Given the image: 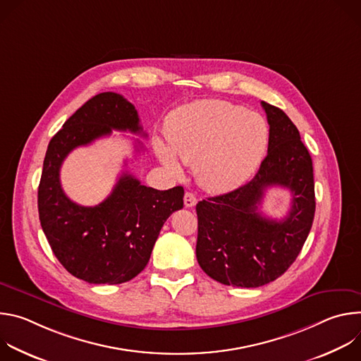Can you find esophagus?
Returning a JSON list of instances; mask_svg holds the SVG:
<instances>
[{
    "mask_svg": "<svg viewBox=\"0 0 361 361\" xmlns=\"http://www.w3.org/2000/svg\"><path fill=\"white\" fill-rule=\"evenodd\" d=\"M197 204V197L192 194V192H185L184 194V205L187 209H190V207H194V205Z\"/></svg>",
    "mask_w": 361,
    "mask_h": 361,
    "instance_id": "obj_1",
    "label": "esophagus"
}]
</instances>
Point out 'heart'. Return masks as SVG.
<instances>
[{
  "instance_id": "obj_1",
  "label": "heart",
  "mask_w": 361,
  "mask_h": 361,
  "mask_svg": "<svg viewBox=\"0 0 361 361\" xmlns=\"http://www.w3.org/2000/svg\"><path fill=\"white\" fill-rule=\"evenodd\" d=\"M170 147L156 141L160 160L173 173L180 159L194 169L207 191L224 192L241 185L262 163L269 142L266 120L221 99H200L178 109L167 121Z\"/></svg>"
}]
</instances>
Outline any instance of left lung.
Here are the masks:
<instances>
[{
  "instance_id": "left-lung-1",
  "label": "left lung",
  "mask_w": 361,
  "mask_h": 361,
  "mask_svg": "<svg viewBox=\"0 0 361 361\" xmlns=\"http://www.w3.org/2000/svg\"><path fill=\"white\" fill-rule=\"evenodd\" d=\"M270 126L269 151L244 185L198 201L197 262L213 280L235 287L274 281L294 263L312 230L316 197L313 161L300 133L283 110L262 101ZM292 191V209L283 220L258 212L269 186Z\"/></svg>"
}]
</instances>
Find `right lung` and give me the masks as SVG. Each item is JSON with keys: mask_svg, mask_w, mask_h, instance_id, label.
I'll list each match as a JSON object with an SVG mask.
<instances>
[{"mask_svg": "<svg viewBox=\"0 0 361 361\" xmlns=\"http://www.w3.org/2000/svg\"><path fill=\"white\" fill-rule=\"evenodd\" d=\"M113 130L145 137L130 101L117 92L97 94L51 138L38 185V214L51 250L70 274L91 284H121L140 274L163 224L183 209L181 185L160 191L142 185L127 171L94 207L66 195L60 183L66 157Z\"/></svg>", "mask_w": 361, "mask_h": 361, "instance_id": "add662e5", "label": "right lung"}]
</instances>
